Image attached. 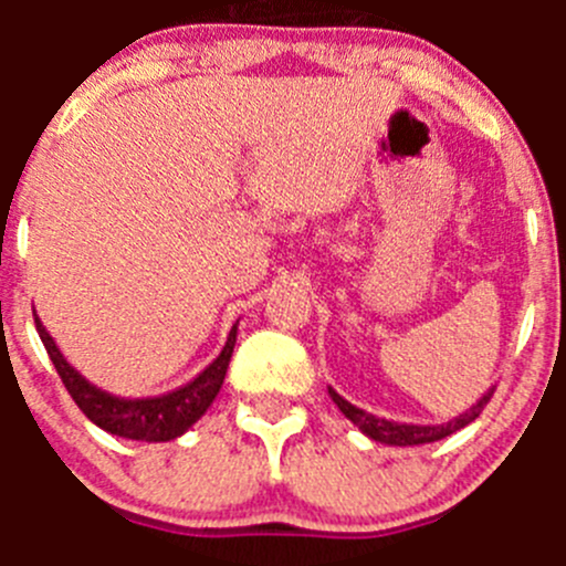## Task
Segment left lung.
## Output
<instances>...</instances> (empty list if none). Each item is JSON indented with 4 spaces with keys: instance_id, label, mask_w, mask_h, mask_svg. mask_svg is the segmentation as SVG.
<instances>
[{
    "instance_id": "1",
    "label": "left lung",
    "mask_w": 566,
    "mask_h": 566,
    "mask_svg": "<svg viewBox=\"0 0 566 566\" xmlns=\"http://www.w3.org/2000/svg\"><path fill=\"white\" fill-rule=\"evenodd\" d=\"M495 389H488V394H482L473 408H468L465 413H460L458 419L447 421V424H399V421H389V419H378V416L367 413V410L356 408V405L347 402L345 397H339L334 389H328L331 399L336 402V408L358 427L367 438L380 443H389V447H419V443H432V441H441V438L452 436V432L462 430L465 424H471L479 413L484 410V405L490 402Z\"/></svg>"
}]
</instances>
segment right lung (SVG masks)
I'll return each instance as SVG.
<instances>
[{"label": "right lung", "instance_id": "right-lung-1", "mask_svg": "<svg viewBox=\"0 0 566 566\" xmlns=\"http://www.w3.org/2000/svg\"><path fill=\"white\" fill-rule=\"evenodd\" d=\"M35 328L40 334V342L45 345L51 364L56 367V375L65 384L67 394L73 397V402L82 408V413L87 416L93 424H98L101 430L112 432V436L130 438V441H147V443H161V441H175L191 424H197L205 416V410L213 405L216 394H219L221 384H224L227 367H230L232 350H235V336H238V323L232 325L230 336H227L224 350L219 353L210 367H205L191 384L180 386V389L161 394V397H145V399H123L114 397L98 386L90 384L84 375H78L71 364L65 361V356L60 353L56 342L51 339V334L45 331V325L40 323L35 315Z\"/></svg>", "mask_w": 566, "mask_h": 566}]
</instances>
